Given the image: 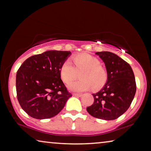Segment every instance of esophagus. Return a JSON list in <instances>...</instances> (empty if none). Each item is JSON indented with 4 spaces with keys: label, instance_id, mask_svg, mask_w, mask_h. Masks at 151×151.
<instances>
[{
    "label": "esophagus",
    "instance_id": "obj_1",
    "mask_svg": "<svg viewBox=\"0 0 151 151\" xmlns=\"http://www.w3.org/2000/svg\"><path fill=\"white\" fill-rule=\"evenodd\" d=\"M82 95H83V94H80V93H73V96H75L80 97V96H81Z\"/></svg>",
    "mask_w": 151,
    "mask_h": 151
}]
</instances>
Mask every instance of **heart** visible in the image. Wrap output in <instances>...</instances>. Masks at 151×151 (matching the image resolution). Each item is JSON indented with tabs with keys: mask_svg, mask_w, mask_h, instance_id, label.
Segmentation results:
<instances>
[{
	"mask_svg": "<svg viewBox=\"0 0 151 151\" xmlns=\"http://www.w3.org/2000/svg\"><path fill=\"white\" fill-rule=\"evenodd\" d=\"M75 66L69 60H66L61 66L60 74L62 80L66 84L77 77L78 73L81 72V80L69 84L68 89L72 91L83 92L93 87L94 89L101 88L105 84L107 72L101 65L98 58L88 53H81L73 58Z\"/></svg>",
	"mask_w": 151,
	"mask_h": 151,
	"instance_id": "heart-1",
	"label": "heart"
}]
</instances>
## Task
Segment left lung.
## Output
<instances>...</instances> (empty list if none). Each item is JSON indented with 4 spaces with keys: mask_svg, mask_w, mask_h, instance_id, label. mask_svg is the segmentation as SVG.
<instances>
[{
    "mask_svg": "<svg viewBox=\"0 0 151 151\" xmlns=\"http://www.w3.org/2000/svg\"><path fill=\"white\" fill-rule=\"evenodd\" d=\"M105 64L107 81L100 91L93 94L94 103L86 108L91 116L111 121L126 112L136 93V82L129 63L114 53L97 52Z\"/></svg>",
    "mask_w": 151,
    "mask_h": 151,
    "instance_id": "left-lung-1",
    "label": "left lung"
}]
</instances>
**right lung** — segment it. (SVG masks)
Here are the masks:
<instances>
[{
  "instance_id": "1",
  "label": "right lung",
  "mask_w": 151,
  "mask_h": 151,
  "mask_svg": "<svg viewBox=\"0 0 151 151\" xmlns=\"http://www.w3.org/2000/svg\"><path fill=\"white\" fill-rule=\"evenodd\" d=\"M70 51L48 50L33 55L17 71V99L32 118L50 119L57 115L72 96L60 78V69Z\"/></svg>"
}]
</instances>
